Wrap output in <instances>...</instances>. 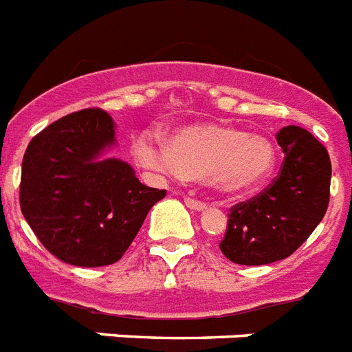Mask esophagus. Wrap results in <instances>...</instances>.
I'll use <instances>...</instances> for the list:
<instances>
[{
  "mask_svg": "<svg viewBox=\"0 0 352 352\" xmlns=\"http://www.w3.org/2000/svg\"><path fill=\"white\" fill-rule=\"evenodd\" d=\"M185 205H187L190 210H196V212H201V210L206 208V203L194 199V197H185Z\"/></svg>",
  "mask_w": 352,
  "mask_h": 352,
  "instance_id": "34e87169",
  "label": "esophagus"
}]
</instances>
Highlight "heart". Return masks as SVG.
Instances as JSON below:
<instances>
[{
    "mask_svg": "<svg viewBox=\"0 0 352 352\" xmlns=\"http://www.w3.org/2000/svg\"><path fill=\"white\" fill-rule=\"evenodd\" d=\"M135 156L149 169L206 179L222 194L253 190L276 167V147L267 137L224 124L185 126L170 144L158 133H144L135 140Z\"/></svg>",
    "mask_w": 352,
    "mask_h": 352,
    "instance_id": "1",
    "label": "heart"
}]
</instances>
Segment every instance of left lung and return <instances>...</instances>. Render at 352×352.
Listing matches in <instances>:
<instances>
[{"label": "left lung", "instance_id": "left-lung-1", "mask_svg": "<svg viewBox=\"0 0 352 352\" xmlns=\"http://www.w3.org/2000/svg\"><path fill=\"white\" fill-rule=\"evenodd\" d=\"M279 174L258 196L230 210L222 254L239 265H267L290 256L319 226L329 205L331 160L310 131L285 126Z\"/></svg>", "mask_w": 352, "mask_h": 352}]
</instances>
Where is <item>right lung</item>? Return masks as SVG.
<instances>
[{"mask_svg": "<svg viewBox=\"0 0 352 352\" xmlns=\"http://www.w3.org/2000/svg\"><path fill=\"white\" fill-rule=\"evenodd\" d=\"M116 144L112 117L85 108L62 117L28 144L21 212L41 244L62 262L103 267L121 260L165 190L139 182L130 164L104 158Z\"/></svg>", "mask_w": 352, "mask_h": 352, "instance_id": "right-lung-1", "label": "right lung"}]
</instances>
